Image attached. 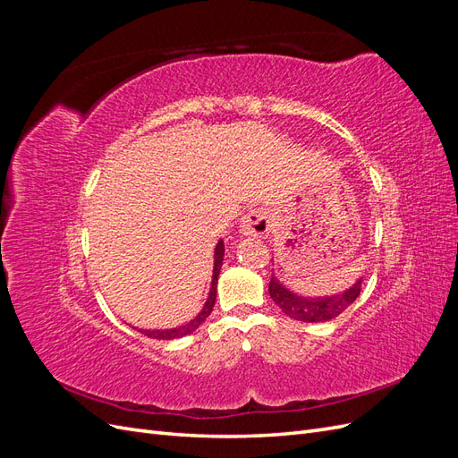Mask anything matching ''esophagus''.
I'll return each instance as SVG.
<instances>
[{"label": "esophagus", "instance_id": "1", "mask_svg": "<svg viewBox=\"0 0 458 458\" xmlns=\"http://www.w3.org/2000/svg\"><path fill=\"white\" fill-rule=\"evenodd\" d=\"M241 231L242 234H248V237H266L271 231V214L263 210V208L261 210H252L242 217Z\"/></svg>", "mask_w": 458, "mask_h": 458}]
</instances>
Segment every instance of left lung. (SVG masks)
<instances>
[{
    "label": "left lung",
    "instance_id": "obj_1",
    "mask_svg": "<svg viewBox=\"0 0 458 458\" xmlns=\"http://www.w3.org/2000/svg\"><path fill=\"white\" fill-rule=\"evenodd\" d=\"M361 293V281H357L352 288L345 290L344 294L330 298H301L290 293L279 281L271 276L269 296L273 301L286 313L290 318L303 323H323L338 317L344 310H348Z\"/></svg>",
    "mask_w": 458,
    "mask_h": 458
}]
</instances>
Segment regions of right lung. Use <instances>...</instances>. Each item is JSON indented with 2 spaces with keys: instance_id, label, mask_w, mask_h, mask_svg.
<instances>
[{
  "instance_id": "1",
  "label": "right lung",
  "mask_w": 458,
  "mask_h": 458,
  "mask_svg": "<svg viewBox=\"0 0 458 458\" xmlns=\"http://www.w3.org/2000/svg\"><path fill=\"white\" fill-rule=\"evenodd\" d=\"M224 252H225V246L224 241H219L216 246V254H214V279H212V288H210V296H208L206 303H204V310L199 313L197 318H192L189 325H183L179 328H170V330H140L143 332L145 336L148 338H157V340H174V338H182L191 335L192 330H197L204 321L206 317L212 313L214 310V303H216V288H217V276H219V269H221V263H224Z\"/></svg>"
}]
</instances>
